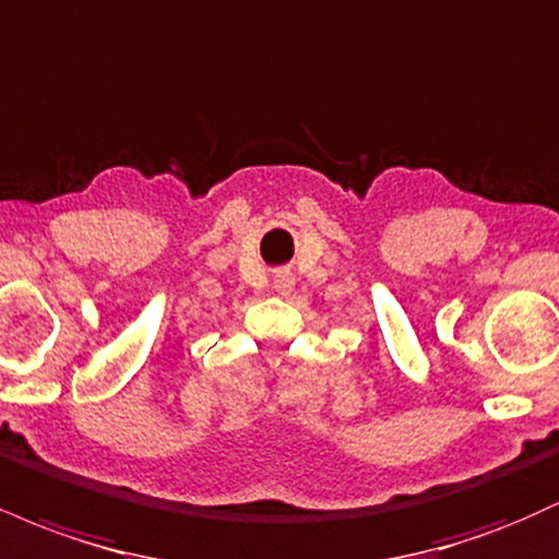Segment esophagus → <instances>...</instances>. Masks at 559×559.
I'll list each match as a JSON object with an SVG mask.
<instances>
[{"label": "esophagus", "instance_id": "obj_1", "mask_svg": "<svg viewBox=\"0 0 559 559\" xmlns=\"http://www.w3.org/2000/svg\"><path fill=\"white\" fill-rule=\"evenodd\" d=\"M273 288H275V294H278V297H288V294L294 292V275L288 271L275 273L273 275Z\"/></svg>", "mask_w": 559, "mask_h": 559}]
</instances>
